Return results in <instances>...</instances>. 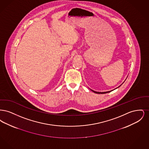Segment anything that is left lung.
<instances>
[{
    "instance_id": "1",
    "label": "left lung",
    "mask_w": 149,
    "mask_h": 149,
    "mask_svg": "<svg viewBox=\"0 0 149 149\" xmlns=\"http://www.w3.org/2000/svg\"><path fill=\"white\" fill-rule=\"evenodd\" d=\"M92 91L94 93H97V94H105V93H107L111 92V91H109V92H95V91H93V90H92Z\"/></svg>"
}]
</instances>
